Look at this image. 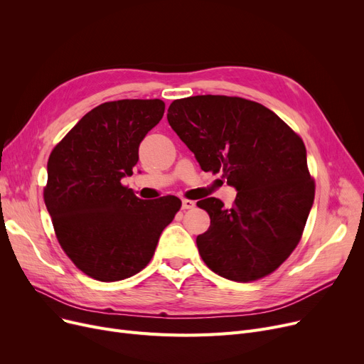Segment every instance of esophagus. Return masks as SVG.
Listing matches in <instances>:
<instances>
[{
  "label": "esophagus",
  "instance_id": "34e87169",
  "mask_svg": "<svg viewBox=\"0 0 364 364\" xmlns=\"http://www.w3.org/2000/svg\"><path fill=\"white\" fill-rule=\"evenodd\" d=\"M195 202L193 200H188V199H183V202H181V208L183 209H192V208H195Z\"/></svg>",
  "mask_w": 364,
  "mask_h": 364
}]
</instances>
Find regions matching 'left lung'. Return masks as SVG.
Wrapping results in <instances>:
<instances>
[{
  "label": "left lung",
  "instance_id": "obj_1",
  "mask_svg": "<svg viewBox=\"0 0 364 364\" xmlns=\"http://www.w3.org/2000/svg\"><path fill=\"white\" fill-rule=\"evenodd\" d=\"M168 122L203 171L223 169L236 188L232 208L198 202L211 225L196 237L218 276L251 282L273 273L296 247L314 202L302 140L265 106L227 95L174 100Z\"/></svg>",
  "mask_w": 364,
  "mask_h": 364
}]
</instances>
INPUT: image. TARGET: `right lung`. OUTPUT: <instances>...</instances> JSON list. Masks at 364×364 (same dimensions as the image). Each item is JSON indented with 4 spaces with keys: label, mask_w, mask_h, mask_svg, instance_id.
Wrapping results in <instances>:
<instances>
[{
    "label": "right lung",
    "mask_w": 364,
    "mask_h": 364,
    "mask_svg": "<svg viewBox=\"0 0 364 364\" xmlns=\"http://www.w3.org/2000/svg\"><path fill=\"white\" fill-rule=\"evenodd\" d=\"M165 103L117 100L90 110L47 164L44 200L60 246L87 276L118 282L141 272L181 206L176 196L143 200L121 184Z\"/></svg>",
    "instance_id": "obj_1"
}]
</instances>
